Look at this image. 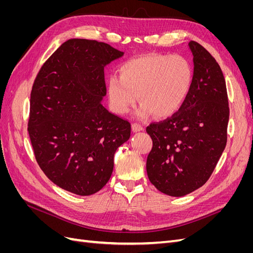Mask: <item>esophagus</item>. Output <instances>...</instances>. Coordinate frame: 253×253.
I'll list each match as a JSON object with an SVG mask.
<instances>
[{
  "instance_id": "34e87169",
  "label": "esophagus",
  "mask_w": 253,
  "mask_h": 253,
  "mask_svg": "<svg viewBox=\"0 0 253 253\" xmlns=\"http://www.w3.org/2000/svg\"><path fill=\"white\" fill-rule=\"evenodd\" d=\"M132 129H133V132H140V131H143V126L140 124H137V122H135V124L132 125Z\"/></svg>"
}]
</instances>
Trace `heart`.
<instances>
[{
    "mask_svg": "<svg viewBox=\"0 0 253 253\" xmlns=\"http://www.w3.org/2000/svg\"><path fill=\"white\" fill-rule=\"evenodd\" d=\"M193 79L192 64L183 56L152 53L133 58L120 66V78H109L110 103L116 113L126 114L138 96V117H171L187 101Z\"/></svg>",
    "mask_w": 253,
    "mask_h": 253,
    "instance_id": "1",
    "label": "heart"
}]
</instances>
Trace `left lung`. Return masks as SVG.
I'll list each match as a JSON object with an SVG mask.
<instances>
[{
	"label": "left lung",
	"instance_id": "1",
	"mask_svg": "<svg viewBox=\"0 0 253 253\" xmlns=\"http://www.w3.org/2000/svg\"><path fill=\"white\" fill-rule=\"evenodd\" d=\"M194 79L187 101L173 116L147 127L153 147L147 173L157 190L183 196L204 186L227 143L229 104L226 82L216 60L195 41Z\"/></svg>",
	"mask_w": 253,
	"mask_h": 253
}]
</instances>
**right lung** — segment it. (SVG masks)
Wrapping results in <instances>:
<instances>
[{"label": "right lung", "instance_id": "1", "mask_svg": "<svg viewBox=\"0 0 253 253\" xmlns=\"http://www.w3.org/2000/svg\"><path fill=\"white\" fill-rule=\"evenodd\" d=\"M124 56L96 40L71 39L46 60L30 93L28 134L38 165L68 192L91 195L109 181L131 124L101 104L104 66Z\"/></svg>", "mask_w": 253, "mask_h": 253}]
</instances>
